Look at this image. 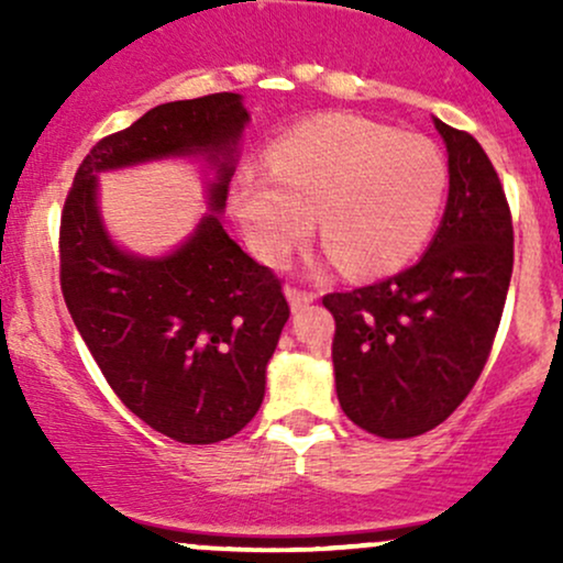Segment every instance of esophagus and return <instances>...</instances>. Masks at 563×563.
<instances>
[{"instance_id":"34e87169","label":"esophagus","mask_w":563,"mask_h":563,"mask_svg":"<svg viewBox=\"0 0 563 563\" xmlns=\"http://www.w3.org/2000/svg\"><path fill=\"white\" fill-rule=\"evenodd\" d=\"M286 296L290 301V309H301V307H307V303H312L314 299H318V294H314V290H303L299 286H288Z\"/></svg>"}]
</instances>
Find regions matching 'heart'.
<instances>
[{
  "label": "heart",
  "mask_w": 563,
  "mask_h": 563,
  "mask_svg": "<svg viewBox=\"0 0 563 563\" xmlns=\"http://www.w3.org/2000/svg\"><path fill=\"white\" fill-rule=\"evenodd\" d=\"M448 185V158L434 140L333 113L277 137L267 177L241 174L230 198L267 264L286 262L318 217L320 241L344 273L380 275L423 249Z\"/></svg>",
  "instance_id": "obj_1"
}]
</instances>
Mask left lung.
Listing matches in <instances>:
<instances>
[{"mask_svg":"<svg viewBox=\"0 0 563 563\" xmlns=\"http://www.w3.org/2000/svg\"><path fill=\"white\" fill-rule=\"evenodd\" d=\"M434 124L448 145L450 196L429 251L386 280L322 296L335 320L341 410L380 439L426 434L468 397L514 273V222L493 161L468 132Z\"/></svg>","mask_w":563,"mask_h":563,"instance_id":"left-lung-1","label":"left lung"}]
</instances>
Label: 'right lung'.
<instances>
[{
  "instance_id": "obj_1",
  "label": "right lung",
  "mask_w": 563,
  "mask_h": 563,
  "mask_svg": "<svg viewBox=\"0 0 563 563\" xmlns=\"http://www.w3.org/2000/svg\"><path fill=\"white\" fill-rule=\"evenodd\" d=\"M245 121L235 92L153 108L87 153L60 214V290L84 344L115 397L183 444L222 442L256 416L290 307L280 277L243 254L217 217L166 260L115 249L97 214L95 174L209 153L219 211Z\"/></svg>"
}]
</instances>
